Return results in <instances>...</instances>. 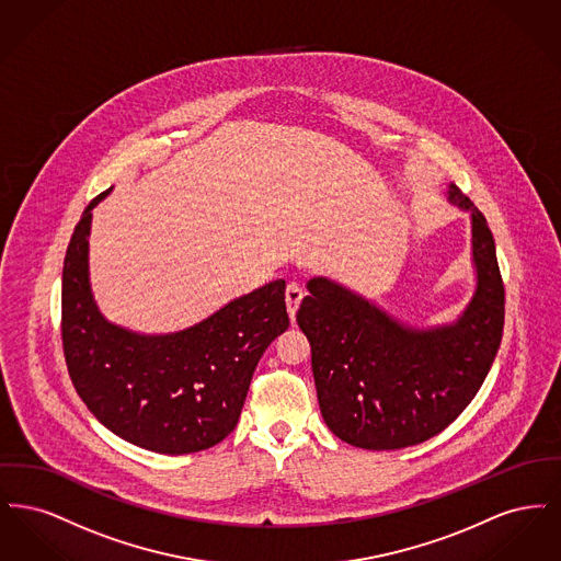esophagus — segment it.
<instances>
[{"label":"esophagus","mask_w":561,"mask_h":561,"mask_svg":"<svg viewBox=\"0 0 561 561\" xmlns=\"http://www.w3.org/2000/svg\"><path fill=\"white\" fill-rule=\"evenodd\" d=\"M302 296H305V293H302V288L298 284H288V288H286V307H288V316H290L293 321L296 318L298 307H300Z\"/></svg>","instance_id":"obj_1"}]
</instances>
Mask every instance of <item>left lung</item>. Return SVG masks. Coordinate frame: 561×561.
I'll list each match as a JSON object with an SVG mask.
<instances>
[{
	"mask_svg": "<svg viewBox=\"0 0 561 561\" xmlns=\"http://www.w3.org/2000/svg\"><path fill=\"white\" fill-rule=\"evenodd\" d=\"M471 213L478 290L453 325L405 328L366 298L323 277L307 284L296 321L311 343V366L328 428L364 450L423 444L454 423L480 391L503 341L505 284L492 231Z\"/></svg>",
	"mask_w": 561,
	"mask_h": 561,
	"instance_id": "1",
	"label": "left lung"
}]
</instances>
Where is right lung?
Returning a JSON list of instances; mask_svg holds the SVG:
<instances>
[{
	"mask_svg": "<svg viewBox=\"0 0 561 561\" xmlns=\"http://www.w3.org/2000/svg\"><path fill=\"white\" fill-rule=\"evenodd\" d=\"M96 195L81 214L62 267L60 336L71 382L115 435L160 454L202 453L240 421L254 368L288 330L286 282L277 279L165 336L108 323L88 284V233Z\"/></svg>",
	"mask_w": 561,
	"mask_h": 561,
	"instance_id": "1",
	"label": "right lung"
}]
</instances>
